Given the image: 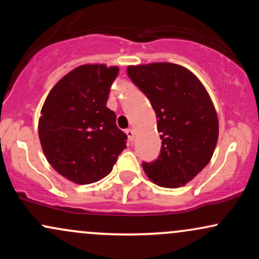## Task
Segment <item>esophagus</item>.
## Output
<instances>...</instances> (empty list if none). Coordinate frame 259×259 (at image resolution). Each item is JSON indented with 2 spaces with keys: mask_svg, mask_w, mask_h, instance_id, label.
<instances>
[{
  "mask_svg": "<svg viewBox=\"0 0 259 259\" xmlns=\"http://www.w3.org/2000/svg\"><path fill=\"white\" fill-rule=\"evenodd\" d=\"M125 133L127 135V139H129V141H134V138H135V133H134V130L133 129H126Z\"/></svg>",
  "mask_w": 259,
  "mask_h": 259,
  "instance_id": "obj_1",
  "label": "esophagus"
}]
</instances>
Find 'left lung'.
Masks as SVG:
<instances>
[{
    "label": "left lung",
    "instance_id": "1",
    "mask_svg": "<svg viewBox=\"0 0 259 259\" xmlns=\"http://www.w3.org/2000/svg\"><path fill=\"white\" fill-rule=\"evenodd\" d=\"M133 82L151 101L162 148L154 162L142 163L158 186H184L209 163L219 135L212 100L200 79L183 65L167 62L129 65Z\"/></svg>",
    "mask_w": 259,
    "mask_h": 259
}]
</instances>
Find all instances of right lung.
<instances>
[{"label": "right lung", "mask_w": 259, "mask_h": 259, "mask_svg": "<svg viewBox=\"0 0 259 259\" xmlns=\"http://www.w3.org/2000/svg\"><path fill=\"white\" fill-rule=\"evenodd\" d=\"M119 68L82 64L65 74L45 100L38 138L47 162L65 179L85 185L112 171L126 135L107 108Z\"/></svg>", "instance_id": "obj_1"}]
</instances>
